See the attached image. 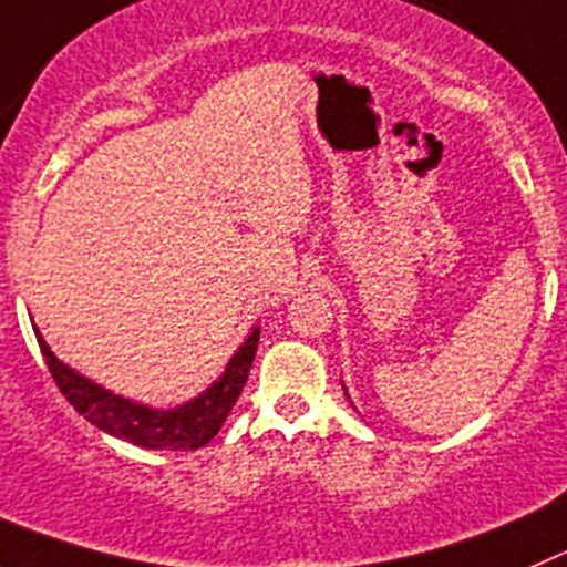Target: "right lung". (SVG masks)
<instances>
[{"label": "right lung", "mask_w": 567, "mask_h": 567, "mask_svg": "<svg viewBox=\"0 0 567 567\" xmlns=\"http://www.w3.org/2000/svg\"><path fill=\"white\" fill-rule=\"evenodd\" d=\"M38 348L44 355L47 368H50L52 381L58 384L61 395L66 398L74 406V412L83 414L89 423H94L96 429L107 431V434L118 436V440H127L133 445H142V449L153 451H197L203 449L208 440L217 436V431L223 429L225 417L234 409L236 398L241 395V386H245L247 375H250L252 359H256L258 348V328H252L250 337L245 339L239 350H236L234 359L228 361V370H225L223 379L217 384L208 386L206 392L194 401L183 403L177 409H150L142 403H131L125 398L111 395L102 386L91 384L89 379L74 373L72 368H66L63 361L55 359L50 348H47L44 337L35 331Z\"/></svg>", "instance_id": "1"}]
</instances>
